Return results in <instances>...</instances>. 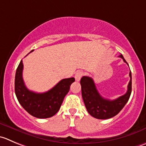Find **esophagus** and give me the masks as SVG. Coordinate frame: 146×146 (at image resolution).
Segmentation results:
<instances>
[{"label": "esophagus", "mask_w": 146, "mask_h": 146, "mask_svg": "<svg viewBox=\"0 0 146 146\" xmlns=\"http://www.w3.org/2000/svg\"><path fill=\"white\" fill-rule=\"evenodd\" d=\"M83 73L81 71H78L77 72V73L75 74V78H76V81H80V78H82V76H83Z\"/></svg>", "instance_id": "34e87169"}]
</instances>
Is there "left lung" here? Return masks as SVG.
<instances>
[{"label":"left lung","instance_id":"8db88e82","mask_svg":"<svg viewBox=\"0 0 146 146\" xmlns=\"http://www.w3.org/2000/svg\"><path fill=\"white\" fill-rule=\"evenodd\" d=\"M119 57L127 63L122 54L120 55ZM129 76L131 79L125 94L113 100L102 97L96 88L93 78L88 76H83L80 79L81 93L89 114L98 119H108L116 115L125 106L131 96L132 90L131 72H130Z\"/></svg>","mask_w":146,"mask_h":146}]
</instances>
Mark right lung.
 <instances>
[{
  "label": "right lung",
  "instance_id": "obj_1",
  "mask_svg": "<svg viewBox=\"0 0 146 146\" xmlns=\"http://www.w3.org/2000/svg\"><path fill=\"white\" fill-rule=\"evenodd\" d=\"M33 51V50L30 53ZM23 69V65L21 60L15 77V93L19 103L28 113L35 118H48L53 116L59 111L75 78L63 79L48 91L38 93L29 90L25 86Z\"/></svg>",
  "mask_w": 146,
  "mask_h": 146
}]
</instances>
